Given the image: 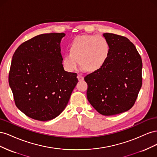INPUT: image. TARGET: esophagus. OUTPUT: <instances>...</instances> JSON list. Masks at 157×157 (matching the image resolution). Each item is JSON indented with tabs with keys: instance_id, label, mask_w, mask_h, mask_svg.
<instances>
[{
	"instance_id": "obj_1",
	"label": "esophagus",
	"mask_w": 157,
	"mask_h": 157,
	"mask_svg": "<svg viewBox=\"0 0 157 157\" xmlns=\"http://www.w3.org/2000/svg\"><path fill=\"white\" fill-rule=\"evenodd\" d=\"M77 78H78V80H79V81H80V80H84V77H82L81 75H79V74L77 75Z\"/></svg>"
}]
</instances>
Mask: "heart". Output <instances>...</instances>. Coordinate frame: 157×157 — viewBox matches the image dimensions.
I'll return each mask as SVG.
<instances>
[{
  "instance_id": "heart-1",
  "label": "heart",
  "mask_w": 157,
  "mask_h": 157,
  "mask_svg": "<svg viewBox=\"0 0 157 157\" xmlns=\"http://www.w3.org/2000/svg\"><path fill=\"white\" fill-rule=\"evenodd\" d=\"M110 50L108 40L101 35L77 36L70 44V52L63 56L61 63L64 70L69 73L77 69L80 63L82 71L96 72L107 62Z\"/></svg>"
}]
</instances>
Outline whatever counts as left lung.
<instances>
[{
  "label": "left lung",
  "instance_id": "left-lung-1",
  "mask_svg": "<svg viewBox=\"0 0 157 157\" xmlns=\"http://www.w3.org/2000/svg\"><path fill=\"white\" fill-rule=\"evenodd\" d=\"M110 54L103 67L84 77L87 99L96 110L110 116L126 112L134 105L142 85V61L127 38L103 33Z\"/></svg>",
  "mask_w": 157,
  "mask_h": 157
}]
</instances>
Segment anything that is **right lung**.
Segmentation results:
<instances>
[{"label":"right lung","mask_w":157,"mask_h":157,"mask_svg":"<svg viewBox=\"0 0 157 157\" xmlns=\"http://www.w3.org/2000/svg\"><path fill=\"white\" fill-rule=\"evenodd\" d=\"M63 33H46L22 43L14 52L8 81L16 107L35 120L60 115L78 82L77 74L62 66Z\"/></svg>","instance_id":"add662e5"}]
</instances>
